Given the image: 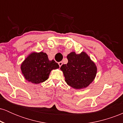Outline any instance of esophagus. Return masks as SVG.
Listing matches in <instances>:
<instances>
[{"instance_id":"obj_1","label":"esophagus","mask_w":123,"mask_h":123,"mask_svg":"<svg viewBox=\"0 0 123 123\" xmlns=\"http://www.w3.org/2000/svg\"><path fill=\"white\" fill-rule=\"evenodd\" d=\"M58 65L59 66H60V67H61V66L62 65V62H58Z\"/></svg>"}]
</instances>
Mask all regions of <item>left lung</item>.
Masks as SVG:
<instances>
[{
  "mask_svg": "<svg viewBox=\"0 0 123 123\" xmlns=\"http://www.w3.org/2000/svg\"><path fill=\"white\" fill-rule=\"evenodd\" d=\"M68 62L61 67L65 81L76 89L86 88L94 80L97 73L95 64L84 52L76 54L74 52L67 56Z\"/></svg>",
  "mask_w": 123,
  "mask_h": 123,
  "instance_id": "1",
  "label": "left lung"
}]
</instances>
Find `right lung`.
Instances as JSON below:
<instances>
[{"label":"right lung","instance_id":"add662e5","mask_svg":"<svg viewBox=\"0 0 123 123\" xmlns=\"http://www.w3.org/2000/svg\"><path fill=\"white\" fill-rule=\"evenodd\" d=\"M58 68L55 61H49L47 55L40 52L29 55L22 62L21 69L26 80L39 84L47 80L51 70Z\"/></svg>","mask_w":123,"mask_h":123}]
</instances>
